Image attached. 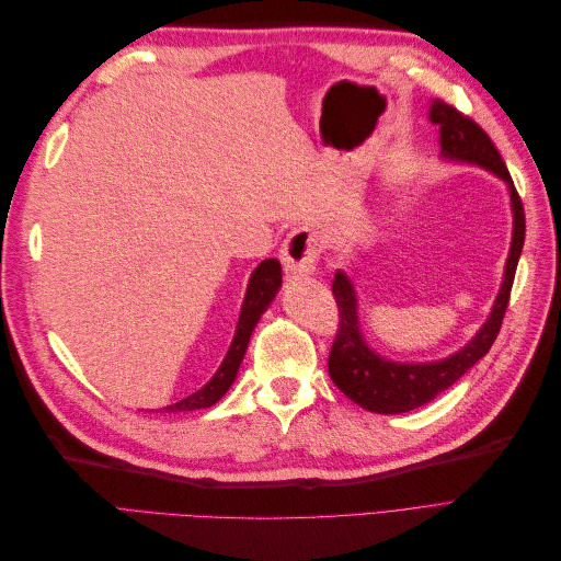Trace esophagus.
I'll return each mask as SVG.
<instances>
[{
  "label": "esophagus",
  "instance_id": "1",
  "mask_svg": "<svg viewBox=\"0 0 561 561\" xmlns=\"http://www.w3.org/2000/svg\"><path fill=\"white\" fill-rule=\"evenodd\" d=\"M320 250V233L313 227H297L280 245L283 268L290 276H307L316 268Z\"/></svg>",
  "mask_w": 561,
  "mask_h": 561
}]
</instances>
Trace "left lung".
Wrapping results in <instances>:
<instances>
[{
	"label": "left lung",
	"instance_id": "obj_1",
	"mask_svg": "<svg viewBox=\"0 0 561 561\" xmlns=\"http://www.w3.org/2000/svg\"><path fill=\"white\" fill-rule=\"evenodd\" d=\"M431 122L439 126V140H443V154L454 161H470L480 163L486 171L496 173L511 186L513 198V213H515V229H513V245L507 254L505 276L501 293L496 297L494 311L482 325V330L474 334L472 342L458 351L456 355L439 363H421V365H402L390 363L381 355L371 351L360 334L358 313H355V293L348 278L339 271L332 280V295L339 309V325L334 342L330 348L328 369L330 377L342 390L346 398L363 410L377 412V414H402L416 410V407L435 400L443 390L454 386L466 371L478 363L482 355L489 353L491 344L503 325V316L507 311V301H511L513 280L517 262L524 245L526 233V219L522 198L515 190L513 178L507 173V165L503 163L496 145L491 142L489 135L482 130L478 122L463 112H458L454 105H447L445 100H433L431 105Z\"/></svg>",
	"mask_w": 561,
	"mask_h": 561
}]
</instances>
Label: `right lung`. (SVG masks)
Listing matches in <instances>:
<instances>
[{
	"mask_svg": "<svg viewBox=\"0 0 561 561\" xmlns=\"http://www.w3.org/2000/svg\"><path fill=\"white\" fill-rule=\"evenodd\" d=\"M280 280H283V274H280L278 260H264L257 268H254V274H252L250 285H248V293H245L239 325H236L233 342H231V348L227 353L225 363L219 365L217 375L206 386L196 390V393H192L190 398H184V400H180L171 407H165L163 412L203 410V407L215 404L219 398L227 393L229 386L236 379V371H239V367H241V360H243L248 342H250V334H252L254 325H257V320L262 318V313L266 311L271 299H274V295L278 293Z\"/></svg>",
	"mask_w": 561,
	"mask_h": 561,
	"instance_id": "obj_1",
	"label": "right lung"
}]
</instances>
